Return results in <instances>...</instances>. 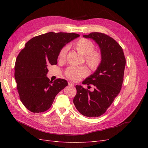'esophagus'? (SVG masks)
I'll list each match as a JSON object with an SVG mask.
<instances>
[{"label": "esophagus", "mask_w": 148, "mask_h": 148, "mask_svg": "<svg viewBox=\"0 0 148 148\" xmlns=\"http://www.w3.org/2000/svg\"><path fill=\"white\" fill-rule=\"evenodd\" d=\"M68 84H69V86H74V83L73 82H69Z\"/></svg>", "instance_id": "34e87169"}]
</instances>
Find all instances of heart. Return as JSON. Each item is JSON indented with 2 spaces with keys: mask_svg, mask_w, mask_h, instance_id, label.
Masks as SVG:
<instances>
[{
  "mask_svg": "<svg viewBox=\"0 0 148 148\" xmlns=\"http://www.w3.org/2000/svg\"><path fill=\"white\" fill-rule=\"evenodd\" d=\"M73 47L80 54L84 56V61L91 70H96L100 65L102 61L101 53L97 51L94 50L95 45L92 41L86 38H81L73 44ZM68 47H62L58 54L60 60H64L66 56ZM88 73L86 67L69 66L65 70V74L66 77L74 81H77L79 78L85 77Z\"/></svg>",
  "mask_w": 148,
  "mask_h": 148,
  "instance_id": "heart-1",
  "label": "heart"
}]
</instances>
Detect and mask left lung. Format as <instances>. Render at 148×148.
Instances as JSON below:
<instances>
[{
	"label": "left lung",
	"instance_id": "8db88e82",
	"mask_svg": "<svg viewBox=\"0 0 148 148\" xmlns=\"http://www.w3.org/2000/svg\"><path fill=\"white\" fill-rule=\"evenodd\" d=\"M84 38L92 39L99 46L102 56L100 65L85 79L84 84H93V91L77 85L73 103L77 109L88 117H100L118 96L123 81L126 60L119 44L107 34L91 33ZM89 87V86H88Z\"/></svg>",
	"mask_w": 148,
	"mask_h": 148
}]
</instances>
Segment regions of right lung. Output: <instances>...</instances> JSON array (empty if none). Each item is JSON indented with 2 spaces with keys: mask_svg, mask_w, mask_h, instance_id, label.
I'll return each instance as SVG.
<instances>
[{
  "mask_svg": "<svg viewBox=\"0 0 148 148\" xmlns=\"http://www.w3.org/2000/svg\"><path fill=\"white\" fill-rule=\"evenodd\" d=\"M79 36L76 33L49 32L25 44L16 57L15 78L20 99L26 109L34 113L46 111L57 94L68 85L64 79L50 81L46 76L47 66L56 65L60 49Z\"/></svg>",
  "mask_w": 148,
  "mask_h": 148,
  "instance_id": "right-lung-1",
  "label": "right lung"
}]
</instances>
